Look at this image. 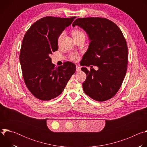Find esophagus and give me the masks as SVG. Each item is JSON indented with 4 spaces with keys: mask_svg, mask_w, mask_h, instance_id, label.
I'll return each mask as SVG.
<instances>
[{
    "mask_svg": "<svg viewBox=\"0 0 147 147\" xmlns=\"http://www.w3.org/2000/svg\"><path fill=\"white\" fill-rule=\"evenodd\" d=\"M81 70V67L78 65H76V71H79Z\"/></svg>",
    "mask_w": 147,
    "mask_h": 147,
    "instance_id": "obj_1",
    "label": "esophagus"
}]
</instances>
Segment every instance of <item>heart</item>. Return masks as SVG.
<instances>
[{
	"label": "heart",
	"mask_w": 147,
	"mask_h": 147,
	"mask_svg": "<svg viewBox=\"0 0 147 147\" xmlns=\"http://www.w3.org/2000/svg\"><path fill=\"white\" fill-rule=\"evenodd\" d=\"M72 35L74 38V39H77L80 38H86V34L84 32H83L82 31L78 30V29H74L72 30ZM65 35V32H61L59 36H57V44L58 45H60L61 44V40L63 38ZM69 58L71 60L76 61L79 59V54L78 53L76 52H71L69 55Z\"/></svg>",
	"instance_id": "obj_1"
}]
</instances>
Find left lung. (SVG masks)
Here are the masks:
<instances>
[{"label": "left lung", "instance_id": "8db88e82", "mask_svg": "<svg viewBox=\"0 0 147 147\" xmlns=\"http://www.w3.org/2000/svg\"><path fill=\"white\" fill-rule=\"evenodd\" d=\"M76 26L84 30L91 40L80 63L99 68L97 71L81 68L87 76L82 83L83 90L95 100H109L118 92L126 74L129 53L126 40L119 27L108 18H78L73 23V27Z\"/></svg>", "mask_w": 147, "mask_h": 147}]
</instances>
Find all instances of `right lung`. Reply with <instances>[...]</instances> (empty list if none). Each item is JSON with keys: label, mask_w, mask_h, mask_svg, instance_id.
Returning <instances> with one entry per match:
<instances>
[{"label": "right lung", "mask_w": 147, "mask_h": 147, "mask_svg": "<svg viewBox=\"0 0 147 147\" xmlns=\"http://www.w3.org/2000/svg\"><path fill=\"white\" fill-rule=\"evenodd\" d=\"M76 17L47 16L35 22L25 34L20 52V61L26 85L42 100L53 99L63 91L76 67L66 61L55 67L50 55L58 50L57 38Z\"/></svg>", "instance_id": "1"}]
</instances>
